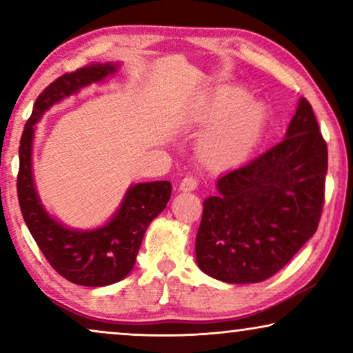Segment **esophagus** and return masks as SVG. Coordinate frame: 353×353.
<instances>
[{
	"mask_svg": "<svg viewBox=\"0 0 353 353\" xmlns=\"http://www.w3.org/2000/svg\"><path fill=\"white\" fill-rule=\"evenodd\" d=\"M197 185H199V183H197V178L188 175V176L183 178L181 183H180V191H185V192L194 191Z\"/></svg>",
	"mask_w": 353,
	"mask_h": 353,
	"instance_id": "obj_1",
	"label": "esophagus"
}]
</instances>
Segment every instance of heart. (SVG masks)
Instances as JSON below:
<instances>
[{"mask_svg": "<svg viewBox=\"0 0 353 353\" xmlns=\"http://www.w3.org/2000/svg\"><path fill=\"white\" fill-rule=\"evenodd\" d=\"M205 119L214 125L202 139V152L216 163H236L252 152L263 132L267 109L241 88L215 94L205 105Z\"/></svg>", "mask_w": 353, "mask_h": 353, "instance_id": "heart-1", "label": "heart"}]
</instances>
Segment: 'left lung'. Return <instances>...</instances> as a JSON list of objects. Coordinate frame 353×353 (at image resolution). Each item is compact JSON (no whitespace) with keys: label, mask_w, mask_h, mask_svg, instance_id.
<instances>
[{"label":"left lung","mask_w":353,"mask_h":353,"mask_svg":"<svg viewBox=\"0 0 353 353\" xmlns=\"http://www.w3.org/2000/svg\"><path fill=\"white\" fill-rule=\"evenodd\" d=\"M327 148L310 103L299 99L284 139L221 175L204 201L196 262L231 284L278 273L315 234L325 202Z\"/></svg>","instance_id":"obj_1"}]
</instances>
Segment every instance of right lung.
Here are the masks:
<instances>
[{
    "label": "right lung",
    "mask_w": 353,
    "mask_h": 353,
    "mask_svg": "<svg viewBox=\"0 0 353 353\" xmlns=\"http://www.w3.org/2000/svg\"><path fill=\"white\" fill-rule=\"evenodd\" d=\"M119 62L91 64L64 74L43 90L33 105L19 146L17 196L22 216L38 248L61 276L80 286H109L132 272L151 221L165 209L172 196L170 181L132 185L108 223L94 230H74L48 214L37 192L32 170L35 125L62 99L99 83L119 69Z\"/></svg>",
    "instance_id": "right-lung-1"
}]
</instances>
